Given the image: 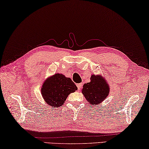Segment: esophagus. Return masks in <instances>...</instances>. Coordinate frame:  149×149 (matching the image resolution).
<instances>
[{"label": "esophagus", "instance_id": "esophagus-1", "mask_svg": "<svg viewBox=\"0 0 149 149\" xmlns=\"http://www.w3.org/2000/svg\"><path fill=\"white\" fill-rule=\"evenodd\" d=\"M77 89H78V90H80V89H81V87H82V84H77Z\"/></svg>", "mask_w": 149, "mask_h": 149}]
</instances>
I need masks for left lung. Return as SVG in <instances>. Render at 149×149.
Masks as SVG:
<instances>
[{
	"label": "left lung",
	"instance_id": "left-lung-1",
	"mask_svg": "<svg viewBox=\"0 0 149 149\" xmlns=\"http://www.w3.org/2000/svg\"><path fill=\"white\" fill-rule=\"evenodd\" d=\"M90 80V82L84 85L82 93L89 105H100L107 97L109 86L101 75H92Z\"/></svg>",
	"mask_w": 149,
	"mask_h": 149
}]
</instances>
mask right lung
I'll return each mask as SVG.
<instances>
[{
    "mask_svg": "<svg viewBox=\"0 0 149 149\" xmlns=\"http://www.w3.org/2000/svg\"><path fill=\"white\" fill-rule=\"evenodd\" d=\"M77 89V87L70 77L62 74H55L44 82L41 93L47 104L57 108L62 106L68 95Z\"/></svg>",
    "mask_w": 149,
    "mask_h": 149,
    "instance_id": "1",
    "label": "right lung"
}]
</instances>
